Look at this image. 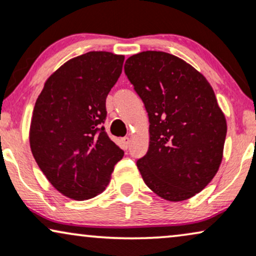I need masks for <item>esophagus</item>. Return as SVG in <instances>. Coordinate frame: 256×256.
Listing matches in <instances>:
<instances>
[{"label":"esophagus","instance_id":"esophagus-1","mask_svg":"<svg viewBox=\"0 0 256 256\" xmlns=\"http://www.w3.org/2000/svg\"><path fill=\"white\" fill-rule=\"evenodd\" d=\"M129 144H130V138H122V147H124V149H128Z\"/></svg>","mask_w":256,"mask_h":256}]
</instances>
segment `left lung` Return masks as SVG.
Instances as JSON below:
<instances>
[{"mask_svg": "<svg viewBox=\"0 0 256 256\" xmlns=\"http://www.w3.org/2000/svg\"><path fill=\"white\" fill-rule=\"evenodd\" d=\"M124 72L149 118V148L138 160L144 184L164 200L193 198L213 180L224 156V114L209 82L178 56L138 52Z\"/></svg>", "mask_w": 256, "mask_h": 256, "instance_id": "left-lung-1", "label": "left lung"}]
</instances>
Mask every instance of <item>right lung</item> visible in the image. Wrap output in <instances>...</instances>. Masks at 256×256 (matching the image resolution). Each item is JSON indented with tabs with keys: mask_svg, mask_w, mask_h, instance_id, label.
<instances>
[{
	"mask_svg": "<svg viewBox=\"0 0 256 256\" xmlns=\"http://www.w3.org/2000/svg\"><path fill=\"white\" fill-rule=\"evenodd\" d=\"M124 56L89 52L62 64L46 81L32 116L29 142L36 164L60 193L72 200L101 194L124 150L101 127L106 98Z\"/></svg>",
	"mask_w": 256,
	"mask_h": 256,
	"instance_id": "obj_1",
	"label": "right lung"
}]
</instances>
